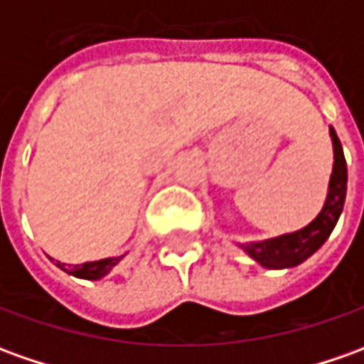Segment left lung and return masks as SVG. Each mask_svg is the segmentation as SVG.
Instances as JSON below:
<instances>
[{"label": "left lung", "instance_id": "left-lung-1", "mask_svg": "<svg viewBox=\"0 0 364 364\" xmlns=\"http://www.w3.org/2000/svg\"><path fill=\"white\" fill-rule=\"evenodd\" d=\"M328 135L333 141L335 161H333V173L328 179L327 199L323 203V209L318 211L317 217L303 229L293 231V233L279 235V237L263 239V241L239 243L245 253L265 269H291V267L305 263L311 255H315L323 247L343 213V205L347 197V161H345L341 141L333 127H328Z\"/></svg>", "mask_w": 364, "mask_h": 364}]
</instances>
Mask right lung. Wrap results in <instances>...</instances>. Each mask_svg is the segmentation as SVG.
Wrapping results in <instances>:
<instances>
[{
	"label": "right lung",
	"instance_id": "1",
	"mask_svg": "<svg viewBox=\"0 0 364 364\" xmlns=\"http://www.w3.org/2000/svg\"><path fill=\"white\" fill-rule=\"evenodd\" d=\"M125 255L107 257V259H99V261H89V263H81V265H68V263L55 261V259H51V257H49V259H51L61 271H65L69 275L77 277V279H87V281H99V279H103L105 275H109L111 269L117 265Z\"/></svg>",
	"mask_w": 364,
	"mask_h": 364
}]
</instances>
